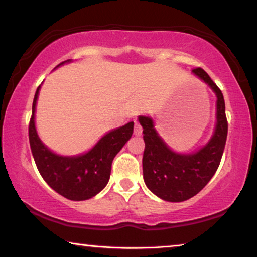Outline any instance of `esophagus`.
<instances>
[{
    "mask_svg": "<svg viewBox=\"0 0 257 257\" xmlns=\"http://www.w3.org/2000/svg\"><path fill=\"white\" fill-rule=\"evenodd\" d=\"M134 135L135 136H141L142 135V128L140 127V124L135 122V125H134Z\"/></svg>",
    "mask_w": 257,
    "mask_h": 257,
    "instance_id": "34e87169",
    "label": "esophagus"
}]
</instances>
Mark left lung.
<instances>
[{
    "mask_svg": "<svg viewBox=\"0 0 257 257\" xmlns=\"http://www.w3.org/2000/svg\"><path fill=\"white\" fill-rule=\"evenodd\" d=\"M192 74L207 84L216 96L214 130L205 146L193 153H177L158 134L153 117L139 116L146 143L142 161L144 183L155 196L170 202L190 199L207 185L219 168L227 139L228 123L221 91L202 68H194Z\"/></svg>",
    "mask_w": 257,
    "mask_h": 257,
    "instance_id": "obj_1",
    "label": "left lung"
}]
</instances>
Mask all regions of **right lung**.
Listing matches in <instances>:
<instances>
[{"mask_svg":"<svg viewBox=\"0 0 257 257\" xmlns=\"http://www.w3.org/2000/svg\"><path fill=\"white\" fill-rule=\"evenodd\" d=\"M71 61V59L63 61L57 67ZM39 91L41 86L35 94L29 125L31 153L38 171L48 185L60 196L74 201L91 199L109 182L111 163L132 137L134 122L109 130L86 153L64 156L49 149L36 129L35 116Z\"/></svg>","mask_w":257,"mask_h":257,"instance_id":"obj_1","label":"right lung"}]
</instances>
